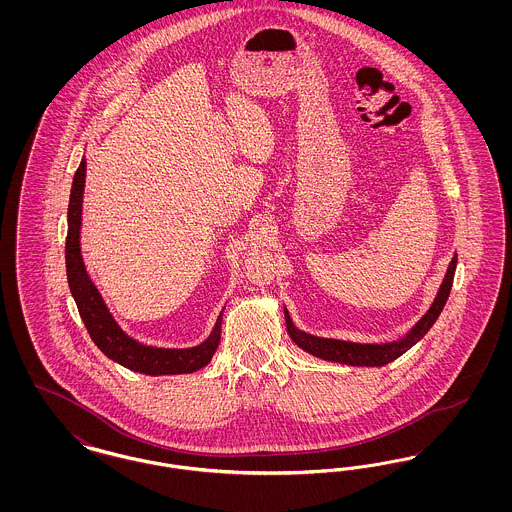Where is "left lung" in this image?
Wrapping results in <instances>:
<instances>
[{"label": "left lung", "mask_w": 512, "mask_h": 512, "mask_svg": "<svg viewBox=\"0 0 512 512\" xmlns=\"http://www.w3.org/2000/svg\"><path fill=\"white\" fill-rule=\"evenodd\" d=\"M455 268H457V255L449 263L445 280H443V284L439 288L438 295H436L430 311L416 322V326L407 334V338H403V340L382 343V345H370V343H351V341L317 338V336H311V334H305V332L297 330L292 322V318L288 315V311H284L286 324H288V334L303 351L315 355L318 359H324V361H334V363L351 366L388 365L391 361H395L397 357H401L405 351H409L416 341L422 340L426 336V332L434 326V322L438 320L439 313L443 311L445 301H447V297L451 293Z\"/></svg>", "instance_id": "1"}]
</instances>
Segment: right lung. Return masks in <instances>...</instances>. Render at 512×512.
<instances>
[{"instance_id": "1", "label": "right lung", "mask_w": 512, "mask_h": 512, "mask_svg": "<svg viewBox=\"0 0 512 512\" xmlns=\"http://www.w3.org/2000/svg\"><path fill=\"white\" fill-rule=\"evenodd\" d=\"M86 180V161L80 163L74 174L73 190L69 199V232L65 245V261H67V278L73 293L78 313L84 320V326L92 341L115 363L142 372L149 376L161 374H190L211 363L220 343V324L222 315L211 336L203 343L190 349H161L147 347L132 338H128L119 324L113 320L109 309L105 307L96 286L92 284L80 255V222H82V195Z\"/></svg>"}]
</instances>
